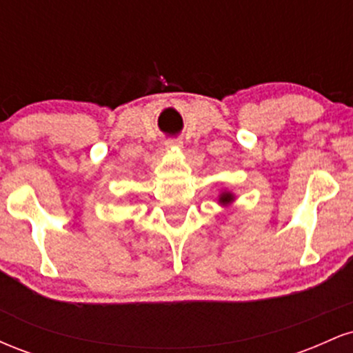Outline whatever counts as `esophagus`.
I'll return each instance as SVG.
<instances>
[{"instance_id": "1", "label": "esophagus", "mask_w": 353, "mask_h": 353, "mask_svg": "<svg viewBox=\"0 0 353 353\" xmlns=\"http://www.w3.org/2000/svg\"><path fill=\"white\" fill-rule=\"evenodd\" d=\"M165 145H168L169 149L181 148V145H182V141H181V139H177V137H172V139H168V141H165Z\"/></svg>"}]
</instances>
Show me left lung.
<instances>
[{"mask_svg": "<svg viewBox=\"0 0 353 353\" xmlns=\"http://www.w3.org/2000/svg\"><path fill=\"white\" fill-rule=\"evenodd\" d=\"M230 201H232V194H222V196H221V202H222V204H225V202H230Z\"/></svg>", "mask_w": 353, "mask_h": 353, "instance_id": "8db88e82", "label": "left lung"}]
</instances>
